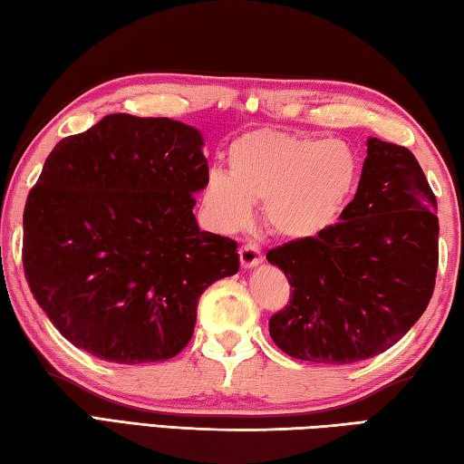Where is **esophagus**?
Instances as JSON below:
<instances>
[{
	"label": "esophagus",
	"mask_w": 464,
	"mask_h": 464,
	"mask_svg": "<svg viewBox=\"0 0 464 464\" xmlns=\"http://www.w3.org/2000/svg\"><path fill=\"white\" fill-rule=\"evenodd\" d=\"M239 259H241V267H243V269L257 267L259 263L263 261L261 249L257 247L256 243H247V245H243V247L239 249Z\"/></svg>",
	"instance_id": "obj_1"
}]
</instances>
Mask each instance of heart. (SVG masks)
I'll return each mask as SVG.
<instances>
[{"label":"heart","instance_id":"1","mask_svg":"<svg viewBox=\"0 0 464 464\" xmlns=\"http://www.w3.org/2000/svg\"><path fill=\"white\" fill-rule=\"evenodd\" d=\"M229 175L211 170L201 207L213 229L235 233L263 201L269 229L285 239H312L346 207L358 180V159L346 142L277 130H253L227 150Z\"/></svg>","mask_w":464,"mask_h":464}]
</instances>
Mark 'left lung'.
<instances>
[{
    "label": "left lung",
    "mask_w": 464,
    "mask_h": 464,
    "mask_svg": "<svg viewBox=\"0 0 464 464\" xmlns=\"http://www.w3.org/2000/svg\"><path fill=\"white\" fill-rule=\"evenodd\" d=\"M366 144L358 190L340 221L267 253L294 287L289 305L269 320L271 340L292 358L352 364L382 353L432 297L437 197L411 150Z\"/></svg>",
    "instance_id": "left-lung-1"
}]
</instances>
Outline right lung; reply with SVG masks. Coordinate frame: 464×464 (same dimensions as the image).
I'll return each instance as SVG.
<instances>
[{
    "label": "right lung",
    "instance_id": "obj_1",
    "mask_svg": "<svg viewBox=\"0 0 464 464\" xmlns=\"http://www.w3.org/2000/svg\"><path fill=\"white\" fill-rule=\"evenodd\" d=\"M203 144L170 118L108 114L45 159L24 211V271L76 348L116 364L177 356L198 297L239 271L237 243L193 215Z\"/></svg>",
    "mask_w": 464,
    "mask_h": 464
}]
</instances>
